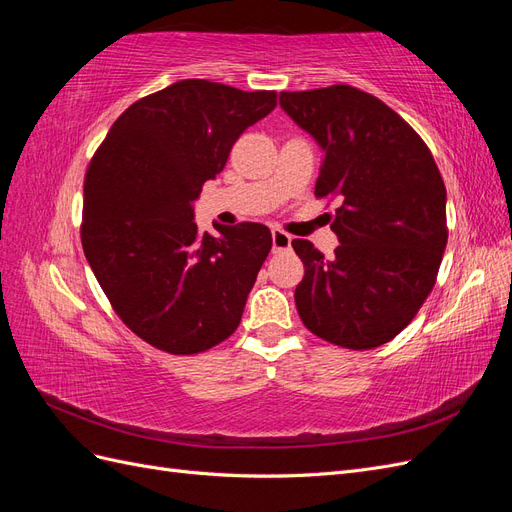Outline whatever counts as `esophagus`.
<instances>
[{
  "mask_svg": "<svg viewBox=\"0 0 512 512\" xmlns=\"http://www.w3.org/2000/svg\"><path fill=\"white\" fill-rule=\"evenodd\" d=\"M271 239H273V252H286L290 250L292 245V237L284 230H273L271 232Z\"/></svg>",
  "mask_w": 512,
  "mask_h": 512,
  "instance_id": "obj_1",
  "label": "esophagus"
}]
</instances>
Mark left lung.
<instances>
[{"label":"left lung","mask_w":512,"mask_h":512,"mask_svg":"<svg viewBox=\"0 0 512 512\" xmlns=\"http://www.w3.org/2000/svg\"><path fill=\"white\" fill-rule=\"evenodd\" d=\"M284 111L322 147L316 198H339L327 260L294 239L299 316L320 339L371 350L404 331L436 286L448 239L446 188L406 119L352 85L282 91Z\"/></svg>","instance_id":"obj_1"}]
</instances>
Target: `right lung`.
Masks as SVG:
<instances>
[{"instance_id":"1","label":"right lung","mask_w":512,"mask_h":512,"mask_svg":"<svg viewBox=\"0 0 512 512\" xmlns=\"http://www.w3.org/2000/svg\"><path fill=\"white\" fill-rule=\"evenodd\" d=\"M275 104V91L185 79L128 106L91 158L83 252L115 314L153 348L198 354L239 327L271 232L241 222L215 239L192 200Z\"/></svg>"}]
</instances>
